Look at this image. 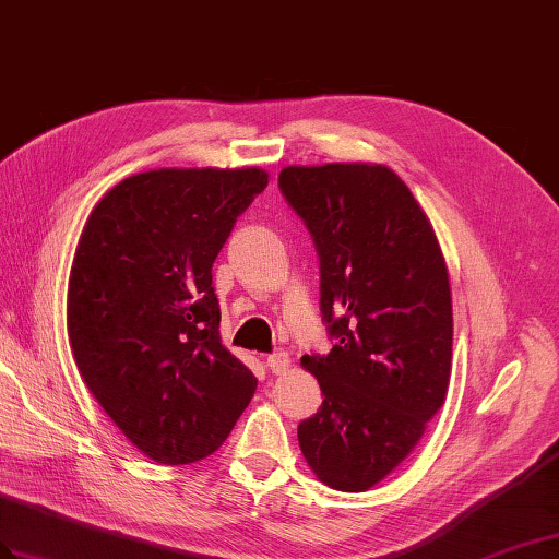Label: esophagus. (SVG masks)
<instances>
[{
	"mask_svg": "<svg viewBox=\"0 0 559 559\" xmlns=\"http://www.w3.org/2000/svg\"><path fill=\"white\" fill-rule=\"evenodd\" d=\"M266 366H269L271 373H276V376L285 373V370L290 368V356H288V352L276 349L274 354H269V356H266Z\"/></svg>",
	"mask_w": 559,
	"mask_h": 559,
	"instance_id": "esophagus-1",
	"label": "esophagus"
}]
</instances>
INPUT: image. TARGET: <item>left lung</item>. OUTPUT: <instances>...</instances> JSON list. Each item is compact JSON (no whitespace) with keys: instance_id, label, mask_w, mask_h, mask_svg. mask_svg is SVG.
Wrapping results in <instances>:
<instances>
[{"instance_id":"obj_1","label":"left lung","mask_w":559,"mask_h":559,"mask_svg":"<svg viewBox=\"0 0 559 559\" xmlns=\"http://www.w3.org/2000/svg\"><path fill=\"white\" fill-rule=\"evenodd\" d=\"M281 193L321 264L331 354H305L323 404L297 427L317 477L368 491L420 441L447 399L453 311L435 228L390 167H283Z\"/></svg>"}]
</instances>
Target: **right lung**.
<instances>
[{
  "mask_svg": "<svg viewBox=\"0 0 559 559\" xmlns=\"http://www.w3.org/2000/svg\"><path fill=\"white\" fill-rule=\"evenodd\" d=\"M266 183L260 167L141 171L82 228L70 347L108 418L155 463L203 461L254 394V376L222 345L212 264Z\"/></svg>",
  "mask_w": 559,
  "mask_h": 559,
  "instance_id": "obj_1",
  "label": "right lung"
}]
</instances>
